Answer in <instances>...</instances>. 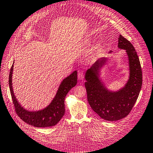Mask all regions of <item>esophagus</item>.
<instances>
[{
    "label": "esophagus",
    "instance_id": "esophagus-1",
    "mask_svg": "<svg viewBox=\"0 0 153 153\" xmlns=\"http://www.w3.org/2000/svg\"><path fill=\"white\" fill-rule=\"evenodd\" d=\"M77 77H78L79 79L82 80L84 78V72L83 71H79L78 74H77Z\"/></svg>",
    "mask_w": 153,
    "mask_h": 153
}]
</instances>
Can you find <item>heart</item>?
<instances>
[{
  "label": "heart",
  "mask_w": 153,
  "mask_h": 153,
  "mask_svg": "<svg viewBox=\"0 0 153 153\" xmlns=\"http://www.w3.org/2000/svg\"><path fill=\"white\" fill-rule=\"evenodd\" d=\"M85 44H89V43H88V42H85Z\"/></svg>",
  "instance_id": "b5f03b06"
}]
</instances>
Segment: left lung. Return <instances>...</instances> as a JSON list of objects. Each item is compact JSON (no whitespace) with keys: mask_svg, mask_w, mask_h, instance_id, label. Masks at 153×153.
<instances>
[{"mask_svg":"<svg viewBox=\"0 0 153 153\" xmlns=\"http://www.w3.org/2000/svg\"><path fill=\"white\" fill-rule=\"evenodd\" d=\"M118 48L126 50L129 66V77L122 88L110 91L100 78V71L106 64L107 58L98 59L87 70L85 76L89 104L101 118L109 121H117L128 115L139 97L143 82L141 66L132 44L119 35Z\"/></svg>","mask_w":153,"mask_h":153,"instance_id":"left-lung-1","label":"left lung"}]
</instances>
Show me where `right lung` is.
<instances>
[{"mask_svg": "<svg viewBox=\"0 0 153 153\" xmlns=\"http://www.w3.org/2000/svg\"><path fill=\"white\" fill-rule=\"evenodd\" d=\"M13 64L10 68L8 83L13 102L17 115L26 123L36 127H49L54 126L64 115L65 97L69 91L77 84V71H74L70 76L62 80L54 98L48 105L42 110L30 111L21 106L14 95L13 83H12Z\"/></svg>", "mask_w": 153, "mask_h": 153, "instance_id": "add662e5", "label": "right lung"}]
</instances>
